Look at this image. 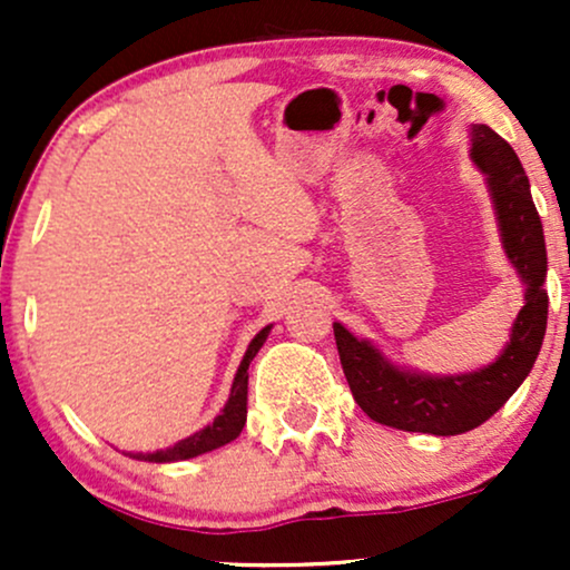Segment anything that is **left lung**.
I'll use <instances>...</instances> for the list:
<instances>
[{"label": "left lung", "instance_id": "8db88e82", "mask_svg": "<svg viewBox=\"0 0 570 570\" xmlns=\"http://www.w3.org/2000/svg\"><path fill=\"white\" fill-rule=\"evenodd\" d=\"M472 160L485 174L509 263L525 284L507 348L488 367L466 375H421L399 370L367 340L335 326L340 364L351 394L372 421L402 431L455 436L495 415L533 370L547 332V246L525 168L514 149L488 126H472Z\"/></svg>", "mask_w": 570, "mask_h": 570}]
</instances>
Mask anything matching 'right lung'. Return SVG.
Returning a JSON list of instances; mask_svg holds the SVG:
<instances>
[{
  "label": "right lung",
  "instance_id": "right-lung-1",
  "mask_svg": "<svg viewBox=\"0 0 570 570\" xmlns=\"http://www.w3.org/2000/svg\"><path fill=\"white\" fill-rule=\"evenodd\" d=\"M267 332H271V326H265L263 332H257V337L248 343V348L244 353V362H240L238 372H235V381H233V389H230V399H227L225 410L219 412L217 417H214V423H208L206 429L195 431L193 436H187V440L176 442L174 448H166V450H158V453H139L136 458H141V461H155V463H171V461H187V458H195V455H203V453H212V450L222 448V444L233 442L235 436L240 434L246 426V394H248V364H252V358L257 356V351L263 348V343L267 340Z\"/></svg>",
  "mask_w": 570,
  "mask_h": 570
}]
</instances>
